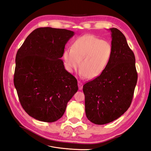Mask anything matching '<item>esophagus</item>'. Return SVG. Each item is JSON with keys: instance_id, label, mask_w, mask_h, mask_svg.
<instances>
[{"instance_id": "1", "label": "esophagus", "mask_w": 151, "mask_h": 151, "mask_svg": "<svg viewBox=\"0 0 151 151\" xmlns=\"http://www.w3.org/2000/svg\"><path fill=\"white\" fill-rule=\"evenodd\" d=\"M78 86H79V89L82 90L83 88V84L81 81H78Z\"/></svg>"}]
</instances>
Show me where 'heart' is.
I'll list each match as a JSON object with an SVG mask.
<instances>
[{"mask_svg": "<svg viewBox=\"0 0 151 151\" xmlns=\"http://www.w3.org/2000/svg\"><path fill=\"white\" fill-rule=\"evenodd\" d=\"M111 45L94 35H86L72 43L71 48L63 52V60L67 70L72 72L79 67L81 74L89 79L99 76L105 70L111 58Z\"/></svg>", "mask_w": 151, "mask_h": 151, "instance_id": "heart-1", "label": "heart"}]
</instances>
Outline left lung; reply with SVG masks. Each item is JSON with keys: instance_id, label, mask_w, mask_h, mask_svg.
<instances>
[{"instance_id": "obj_1", "label": "left lung", "mask_w": 151, "mask_h": 151, "mask_svg": "<svg viewBox=\"0 0 151 151\" xmlns=\"http://www.w3.org/2000/svg\"><path fill=\"white\" fill-rule=\"evenodd\" d=\"M109 29L110 60L101 74L83 86L86 116L97 125L116 120L129 109L137 82L135 55L125 36L116 28Z\"/></svg>"}]
</instances>
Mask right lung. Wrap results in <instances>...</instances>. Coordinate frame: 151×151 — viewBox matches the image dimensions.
<instances>
[{
	"mask_svg": "<svg viewBox=\"0 0 151 151\" xmlns=\"http://www.w3.org/2000/svg\"><path fill=\"white\" fill-rule=\"evenodd\" d=\"M74 35L65 29L37 28L18 50L14 84L22 108L35 119H60L78 90L77 79L65 69L60 59Z\"/></svg>",
	"mask_w": 151,
	"mask_h": 151,
	"instance_id": "right-lung-1",
	"label": "right lung"
}]
</instances>
